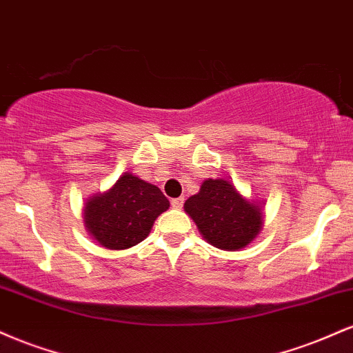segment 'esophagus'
Listing matches in <instances>:
<instances>
[{
  "mask_svg": "<svg viewBox=\"0 0 353 353\" xmlns=\"http://www.w3.org/2000/svg\"><path fill=\"white\" fill-rule=\"evenodd\" d=\"M171 205L174 209H181L182 205H184V199H182V197H176V199L171 201Z\"/></svg>",
  "mask_w": 353,
  "mask_h": 353,
  "instance_id": "esophagus-1",
  "label": "esophagus"
}]
</instances>
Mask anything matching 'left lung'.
<instances>
[{"label": "left lung", "mask_w": 353, "mask_h": 353, "mask_svg": "<svg viewBox=\"0 0 353 353\" xmlns=\"http://www.w3.org/2000/svg\"><path fill=\"white\" fill-rule=\"evenodd\" d=\"M184 210L202 237L222 250L244 249L262 229L261 205L242 197L225 179H205L199 192L185 201Z\"/></svg>", "instance_id": "1"}]
</instances>
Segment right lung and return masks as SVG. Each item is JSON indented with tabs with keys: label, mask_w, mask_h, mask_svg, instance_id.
<instances>
[{
	"label": "right lung",
	"mask_w": 353,
	"mask_h": 353,
	"mask_svg": "<svg viewBox=\"0 0 353 353\" xmlns=\"http://www.w3.org/2000/svg\"><path fill=\"white\" fill-rule=\"evenodd\" d=\"M168 209L169 201L159 188L124 172L111 189L88 199L84 224L101 245L123 250L143 242Z\"/></svg>",
	"instance_id": "add662e5"
}]
</instances>
